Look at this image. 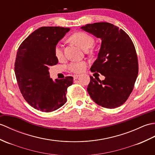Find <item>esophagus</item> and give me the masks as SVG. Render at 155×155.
I'll list each match as a JSON object with an SVG mask.
<instances>
[{
  "instance_id": "1",
  "label": "esophagus",
  "mask_w": 155,
  "mask_h": 155,
  "mask_svg": "<svg viewBox=\"0 0 155 155\" xmlns=\"http://www.w3.org/2000/svg\"><path fill=\"white\" fill-rule=\"evenodd\" d=\"M73 77H74V80H77V79H78L79 77H80V75H74Z\"/></svg>"
}]
</instances>
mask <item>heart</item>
<instances>
[{"label": "heart", "instance_id": "b5f03b06", "mask_svg": "<svg viewBox=\"0 0 155 155\" xmlns=\"http://www.w3.org/2000/svg\"><path fill=\"white\" fill-rule=\"evenodd\" d=\"M70 40L85 51L90 48L94 43V38L84 32H78L72 34L70 36ZM54 52L58 60H60L64 58L63 46L60 43H58L55 46ZM87 66V63L85 61H74L69 64L68 69L74 73L79 74L84 71Z\"/></svg>", "mask_w": 155, "mask_h": 155}]
</instances>
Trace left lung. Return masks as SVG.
<instances>
[{"label": "left lung", "mask_w": 155, "mask_h": 155, "mask_svg": "<svg viewBox=\"0 0 155 155\" xmlns=\"http://www.w3.org/2000/svg\"><path fill=\"white\" fill-rule=\"evenodd\" d=\"M81 28L101 39L98 57L90 70L105 79L101 81L90 76L88 94L103 107H118L131 94L138 75V58L133 41L124 30L111 23L87 24Z\"/></svg>", "instance_id": "8db88e82"}]
</instances>
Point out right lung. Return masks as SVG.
Here are the masks:
<instances>
[{
  "label": "right lung",
  "instance_id": "add662e5",
  "mask_svg": "<svg viewBox=\"0 0 155 155\" xmlns=\"http://www.w3.org/2000/svg\"><path fill=\"white\" fill-rule=\"evenodd\" d=\"M70 28L42 26L36 30L20 44L17 51L15 72L20 91L34 109L51 112L67 101V89L73 84V77L54 81L49 68L58 60L54 47Z\"/></svg>",
  "mask_w": 155,
  "mask_h": 155
}]
</instances>
